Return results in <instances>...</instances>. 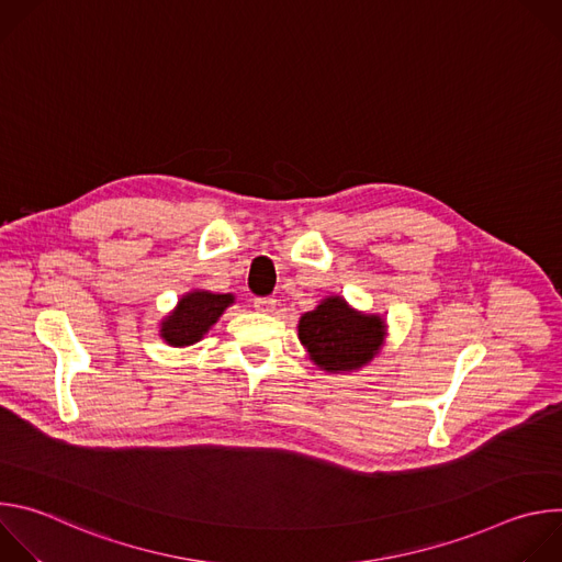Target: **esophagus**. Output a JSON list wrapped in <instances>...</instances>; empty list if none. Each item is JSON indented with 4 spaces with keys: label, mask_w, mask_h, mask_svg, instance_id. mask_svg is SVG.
I'll list each match as a JSON object with an SVG mask.
<instances>
[{
    "label": "esophagus",
    "mask_w": 562,
    "mask_h": 562,
    "mask_svg": "<svg viewBox=\"0 0 562 562\" xmlns=\"http://www.w3.org/2000/svg\"><path fill=\"white\" fill-rule=\"evenodd\" d=\"M276 297H256L254 300V306L258 308V311H262V313H273L276 311Z\"/></svg>",
    "instance_id": "34e87169"
}]
</instances>
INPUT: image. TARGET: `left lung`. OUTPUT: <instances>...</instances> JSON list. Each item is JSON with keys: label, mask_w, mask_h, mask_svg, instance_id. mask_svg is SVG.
Masks as SVG:
<instances>
[{"label": "left lung", "mask_w": 562, "mask_h": 562, "mask_svg": "<svg viewBox=\"0 0 562 562\" xmlns=\"http://www.w3.org/2000/svg\"><path fill=\"white\" fill-rule=\"evenodd\" d=\"M386 325L380 315L351 308L331 295L300 317L297 338L308 358L329 373L356 371L369 364L384 345Z\"/></svg>", "instance_id": "left-lung-1"}]
</instances>
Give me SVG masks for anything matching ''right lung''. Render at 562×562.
I'll return each instance as SVG.
<instances>
[{"label":"right lung","mask_w":562,"mask_h":562,"mask_svg":"<svg viewBox=\"0 0 562 562\" xmlns=\"http://www.w3.org/2000/svg\"><path fill=\"white\" fill-rule=\"evenodd\" d=\"M235 302L233 293H211V291H189L180 297L178 306L162 319L159 336L171 347L195 345L209 334L217 323L226 306Z\"/></svg>","instance_id":"add662e5"}]
</instances>
